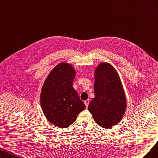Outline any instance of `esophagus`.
Returning a JSON list of instances; mask_svg holds the SVG:
<instances>
[{
	"label": "esophagus",
	"mask_w": 158,
	"mask_h": 158,
	"mask_svg": "<svg viewBox=\"0 0 158 158\" xmlns=\"http://www.w3.org/2000/svg\"><path fill=\"white\" fill-rule=\"evenodd\" d=\"M89 102H90L89 99H87V100H86V101H84V103L85 104V105H86V107H87V108L88 107V105H89Z\"/></svg>",
	"instance_id": "esophagus-1"
}]
</instances>
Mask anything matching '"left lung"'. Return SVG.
<instances>
[{"instance_id":"1","label":"left lung","mask_w":158,"mask_h":158,"mask_svg":"<svg viewBox=\"0 0 158 158\" xmlns=\"http://www.w3.org/2000/svg\"><path fill=\"white\" fill-rule=\"evenodd\" d=\"M94 97L88 109L95 123L104 128L118 124L127 109V98L120 77L109 63H101L94 71Z\"/></svg>"}]
</instances>
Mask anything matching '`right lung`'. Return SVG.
I'll return each instance as SVG.
<instances>
[{"instance_id":"add662e5","label":"right lung","mask_w":158,"mask_h":158,"mask_svg":"<svg viewBox=\"0 0 158 158\" xmlns=\"http://www.w3.org/2000/svg\"><path fill=\"white\" fill-rule=\"evenodd\" d=\"M75 75L71 65L60 63L49 73L40 94V103L46 118L61 128L73 124L86 107L73 87Z\"/></svg>"}]
</instances>
